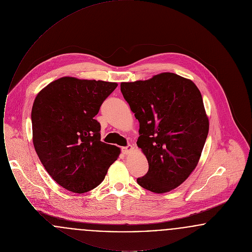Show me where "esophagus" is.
I'll return each instance as SVG.
<instances>
[{
    "label": "esophagus",
    "instance_id": "esophagus-1",
    "mask_svg": "<svg viewBox=\"0 0 252 252\" xmlns=\"http://www.w3.org/2000/svg\"><path fill=\"white\" fill-rule=\"evenodd\" d=\"M132 150H133V146H132V145H128V146H126V147H123V148H122V152H123L125 155L129 154Z\"/></svg>",
    "mask_w": 252,
    "mask_h": 252
}]
</instances>
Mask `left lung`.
I'll return each mask as SVG.
<instances>
[{
  "mask_svg": "<svg viewBox=\"0 0 252 252\" xmlns=\"http://www.w3.org/2000/svg\"><path fill=\"white\" fill-rule=\"evenodd\" d=\"M121 92L140 123L137 145L149 165L138 184L156 193L174 190L196 167L209 132L198 88L191 79L161 72L122 82Z\"/></svg>",
  "mask_w": 252,
  "mask_h": 252,
  "instance_id": "8db88e82",
  "label": "left lung"
}]
</instances>
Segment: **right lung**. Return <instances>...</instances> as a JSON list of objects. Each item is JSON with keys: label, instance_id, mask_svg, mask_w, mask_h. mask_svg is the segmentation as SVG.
Wrapping results in <instances>:
<instances>
[{"label": "right lung", "instance_id": "add662e5", "mask_svg": "<svg viewBox=\"0 0 252 252\" xmlns=\"http://www.w3.org/2000/svg\"><path fill=\"white\" fill-rule=\"evenodd\" d=\"M117 86L64 76L36 94L31 113L35 150L52 179L70 192L94 189L120 155L119 147L100 141V124L94 119Z\"/></svg>", "mask_w": 252, "mask_h": 252}]
</instances>
